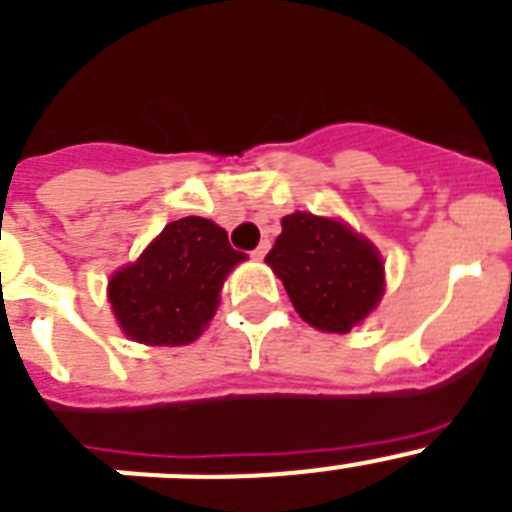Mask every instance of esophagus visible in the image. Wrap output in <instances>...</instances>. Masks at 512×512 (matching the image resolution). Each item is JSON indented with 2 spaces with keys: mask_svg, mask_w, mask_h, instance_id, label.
Instances as JSON below:
<instances>
[{
  "mask_svg": "<svg viewBox=\"0 0 512 512\" xmlns=\"http://www.w3.org/2000/svg\"><path fill=\"white\" fill-rule=\"evenodd\" d=\"M266 253H269V241H261V246L253 251V259H264Z\"/></svg>",
  "mask_w": 512,
  "mask_h": 512,
  "instance_id": "34e87169",
  "label": "esophagus"
}]
</instances>
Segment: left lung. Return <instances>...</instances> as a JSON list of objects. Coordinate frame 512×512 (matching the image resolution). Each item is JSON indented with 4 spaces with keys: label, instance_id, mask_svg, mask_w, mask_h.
<instances>
[{
    "label": "left lung",
    "instance_id": "8db88e82",
    "mask_svg": "<svg viewBox=\"0 0 512 512\" xmlns=\"http://www.w3.org/2000/svg\"><path fill=\"white\" fill-rule=\"evenodd\" d=\"M300 318L328 333H348L379 305L384 264L377 248L341 220L312 212L282 217L266 256Z\"/></svg>",
    "mask_w": 512,
    "mask_h": 512
}]
</instances>
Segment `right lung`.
Listing matches in <instances>:
<instances>
[{
    "label": "right lung",
    "instance_id": "obj_1",
    "mask_svg": "<svg viewBox=\"0 0 512 512\" xmlns=\"http://www.w3.org/2000/svg\"><path fill=\"white\" fill-rule=\"evenodd\" d=\"M243 259L246 253L235 251L212 220L169 223L107 284L122 333L146 346L192 343L215 315L225 277Z\"/></svg>",
    "mask_w": 512,
    "mask_h": 512
}]
</instances>
